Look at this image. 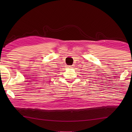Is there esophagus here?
Returning <instances> with one entry per match:
<instances>
[{
    "mask_svg": "<svg viewBox=\"0 0 132 132\" xmlns=\"http://www.w3.org/2000/svg\"><path fill=\"white\" fill-rule=\"evenodd\" d=\"M68 68H72V66H68Z\"/></svg>",
    "mask_w": 132,
    "mask_h": 132,
    "instance_id": "esophagus-1",
    "label": "esophagus"
}]
</instances>
